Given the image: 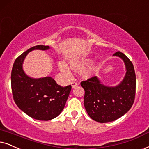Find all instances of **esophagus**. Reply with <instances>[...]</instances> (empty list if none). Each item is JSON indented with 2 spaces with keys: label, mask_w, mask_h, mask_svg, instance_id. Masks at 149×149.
<instances>
[{
  "label": "esophagus",
  "mask_w": 149,
  "mask_h": 149,
  "mask_svg": "<svg viewBox=\"0 0 149 149\" xmlns=\"http://www.w3.org/2000/svg\"><path fill=\"white\" fill-rule=\"evenodd\" d=\"M71 86H72V88H75L78 85V83L77 82H76V81L73 80L72 82H71Z\"/></svg>",
  "instance_id": "1"
}]
</instances>
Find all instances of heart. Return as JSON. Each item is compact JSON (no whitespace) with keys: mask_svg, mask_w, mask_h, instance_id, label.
<instances>
[{"mask_svg":"<svg viewBox=\"0 0 149 149\" xmlns=\"http://www.w3.org/2000/svg\"><path fill=\"white\" fill-rule=\"evenodd\" d=\"M90 63V59L88 58H80V59H75L69 62V65L73 70L79 71H82L85 68L88 64ZM59 68L63 72H67V66L64 64H60ZM93 73V68H88L83 72V76L84 78H89L92 76Z\"/></svg>","mask_w":149,"mask_h":149,"instance_id":"1","label":"heart"}]
</instances>
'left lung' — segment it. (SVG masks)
<instances>
[{"mask_svg":"<svg viewBox=\"0 0 149 149\" xmlns=\"http://www.w3.org/2000/svg\"><path fill=\"white\" fill-rule=\"evenodd\" d=\"M125 64L126 72L123 80L116 86L102 84L97 76L80 82L84 90V104L88 116L95 121L104 123L113 122L124 116L134 102L136 78L131 61L123 53L117 52Z\"/></svg>","mask_w":149,"mask_h":149,"instance_id":"8db88e82","label":"left lung"}]
</instances>
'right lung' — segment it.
I'll return each mask as SVG.
<instances>
[{"label": "right lung", "mask_w": 149, "mask_h": 149, "mask_svg": "<svg viewBox=\"0 0 149 149\" xmlns=\"http://www.w3.org/2000/svg\"><path fill=\"white\" fill-rule=\"evenodd\" d=\"M49 46L36 45L24 52L15 61L11 74L13 97L17 106L36 120L48 121L63 110L71 86H61L52 77L35 79L25 74L22 63L27 54L34 49L47 50Z\"/></svg>", "instance_id": "right-lung-1"}]
</instances>
